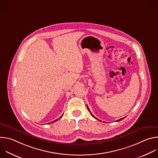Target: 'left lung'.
I'll return each mask as SVG.
<instances>
[{"instance_id": "8db88e82", "label": "left lung", "mask_w": 158, "mask_h": 158, "mask_svg": "<svg viewBox=\"0 0 158 158\" xmlns=\"http://www.w3.org/2000/svg\"><path fill=\"white\" fill-rule=\"evenodd\" d=\"M87 109H88V110H89V112H90V113H91V116H93V118H95V119H98V120H99V119H97V118H96V117H95V116H94V115H93V114H92V113H91V110H89V107H88V106H87ZM124 118H122V119H119V120H117V121H115V122H118V121H121V120H123V119H124Z\"/></svg>"}]
</instances>
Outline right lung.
Segmentation results:
<instances>
[{
	"instance_id": "1",
	"label": "right lung",
	"mask_w": 158,
	"mask_h": 158,
	"mask_svg": "<svg viewBox=\"0 0 158 158\" xmlns=\"http://www.w3.org/2000/svg\"><path fill=\"white\" fill-rule=\"evenodd\" d=\"M62 116H63V114H62ZM62 116H60V118H59V119H56V120H55V121H57V120H58V119H60V118H62ZM54 121H53V122H54ZM53 122H52V123H53Z\"/></svg>"
}]
</instances>
